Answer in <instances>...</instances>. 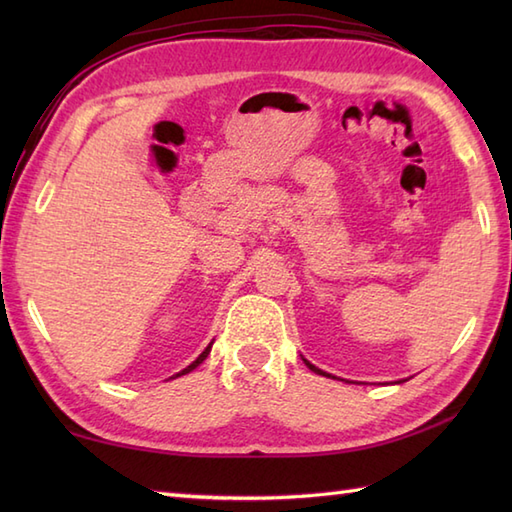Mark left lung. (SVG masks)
<instances>
[{
	"mask_svg": "<svg viewBox=\"0 0 512 512\" xmlns=\"http://www.w3.org/2000/svg\"><path fill=\"white\" fill-rule=\"evenodd\" d=\"M301 358H303V356H301ZM303 363H306V365H308V367L312 369V372H317V374H323V376H332V374H325V372H323V369H319V367H314V365H312L310 361H306V358H303ZM332 378H334V376H332ZM345 383H350V380H345ZM398 383H405V380H398Z\"/></svg>",
	"mask_w": 512,
	"mask_h": 512,
	"instance_id": "1",
	"label": "left lung"
}]
</instances>
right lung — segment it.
Here are the masks:
<instances>
[{
	"instance_id": "1",
	"label": "right lung",
	"mask_w": 512,
	"mask_h": 512,
	"mask_svg": "<svg viewBox=\"0 0 512 512\" xmlns=\"http://www.w3.org/2000/svg\"><path fill=\"white\" fill-rule=\"evenodd\" d=\"M211 345H213V341H211L209 345H206V350H204V352H202V354H200L198 358H195V361H193V363H191L189 367H184V369H182V372H178L176 376H171V378H178V376H182V374H189V372H191V369H195V367H198V365H200V363L204 361V358H206V356H209V352H211Z\"/></svg>"
}]
</instances>
